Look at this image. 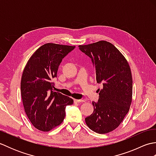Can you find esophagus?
<instances>
[{"label":"esophagus","mask_w":156,"mask_h":156,"mask_svg":"<svg viewBox=\"0 0 156 156\" xmlns=\"http://www.w3.org/2000/svg\"><path fill=\"white\" fill-rule=\"evenodd\" d=\"M85 100L84 99H74V102L77 103V102H84Z\"/></svg>","instance_id":"1"}]
</instances>
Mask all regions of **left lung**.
Segmentation results:
<instances>
[{
	"label": "left lung",
	"instance_id": "obj_1",
	"mask_svg": "<svg viewBox=\"0 0 156 156\" xmlns=\"http://www.w3.org/2000/svg\"><path fill=\"white\" fill-rule=\"evenodd\" d=\"M79 49L91 59L97 82L103 86L102 90L98 89V102H92L94 111L85 118L86 123L98 133H107L121 124L130 108L133 90L130 67L109 42L79 45Z\"/></svg>",
	"mask_w": 156,
	"mask_h": 156
}]
</instances>
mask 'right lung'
Listing matches in <instances>:
<instances>
[{
  "label": "right lung",
  "instance_id": "obj_1",
  "mask_svg": "<svg viewBox=\"0 0 156 156\" xmlns=\"http://www.w3.org/2000/svg\"><path fill=\"white\" fill-rule=\"evenodd\" d=\"M75 46L46 44L32 55L23 70L21 93L26 115L35 128L49 131L60 125L66 107L73 104L67 96L54 92L53 79L57 77L62 59Z\"/></svg>",
  "mask_w": 156,
  "mask_h": 156
}]
</instances>
